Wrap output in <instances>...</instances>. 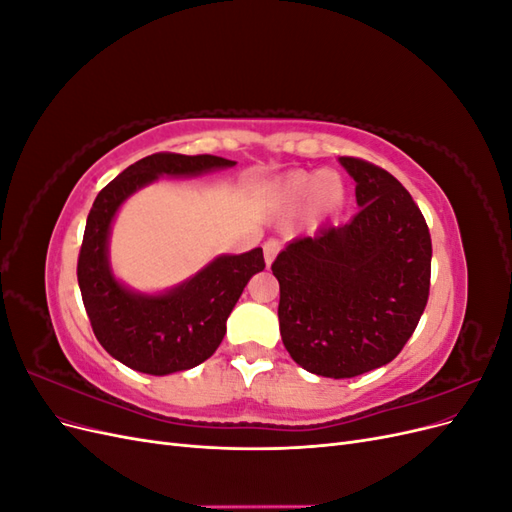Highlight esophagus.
Returning <instances> with one entry per match:
<instances>
[{
	"label": "esophagus",
	"mask_w": 512,
	"mask_h": 512,
	"mask_svg": "<svg viewBox=\"0 0 512 512\" xmlns=\"http://www.w3.org/2000/svg\"><path fill=\"white\" fill-rule=\"evenodd\" d=\"M262 250H265V262H267V265H271V262L275 260V256L280 254L282 243L275 241V239H269V241L265 243V247H262Z\"/></svg>",
	"instance_id": "obj_1"
}]
</instances>
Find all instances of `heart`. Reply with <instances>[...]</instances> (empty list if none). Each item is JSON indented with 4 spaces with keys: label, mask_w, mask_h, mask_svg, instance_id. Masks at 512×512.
<instances>
[{
    "label": "heart",
    "mask_w": 512,
    "mask_h": 512,
    "mask_svg": "<svg viewBox=\"0 0 512 512\" xmlns=\"http://www.w3.org/2000/svg\"><path fill=\"white\" fill-rule=\"evenodd\" d=\"M333 179H337V177L327 173V170H316V173H294L286 179L282 192H284L288 203L301 205V203H307V200L318 198V196L327 198L329 192L335 190ZM331 196L335 198L337 194H331Z\"/></svg>",
    "instance_id": "1"
}]
</instances>
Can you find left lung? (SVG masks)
Here are the masks:
<instances>
[{
	"label": "left lung",
	"instance_id": "8db88e82",
	"mask_svg": "<svg viewBox=\"0 0 512 512\" xmlns=\"http://www.w3.org/2000/svg\"><path fill=\"white\" fill-rule=\"evenodd\" d=\"M356 181L359 213L292 241L271 265L290 356L324 378L391 363L429 299L431 237L410 192L384 168L339 158Z\"/></svg>",
	"mask_w": 512,
	"mask_h": 512
}]
</instances>
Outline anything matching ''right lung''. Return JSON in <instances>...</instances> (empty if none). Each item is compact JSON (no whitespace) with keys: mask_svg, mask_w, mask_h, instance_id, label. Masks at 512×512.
Instances as JSON below:
<instances>
[{"mask_svg":"<svg viewBox=\"0 0 512 512\" xmlns=\"http://www.w3.org/2000/svg\"><path fill=\"white\" fill-rule=\"evenodd\" d=\"M235 166L218 156L153 153L128 166L102 188L87 215L76 277L91 329L102 348L130 369L166 376L192 369L218 350L226 320L250 277L265 269L262 247L239 256H220L190 282L147 297L123 288L106 256L108 230L123 200L160 175H200Z\"/></svg>","mask_w":512,"mask_h":512,"instance_id":"right-lung-1","label":"right lung"}]
</instances>
